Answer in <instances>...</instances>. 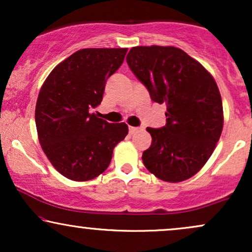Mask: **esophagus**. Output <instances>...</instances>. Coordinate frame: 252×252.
Segmentation results:
<instances>
[{
	"mask_svg": "<svg viewBox=\"0 0 252 252\" xmlns=\"http://www.w3.org/2000/svg\"><path fill=\"white\" fill-rule=\"evenodd\" d=\"M138 130H141V128H138V126H129V134H135Z\"/></svg>",
	"mask_w": 252,
	"mask_h": 252,
	"instance_id": "obj_1",
	"label": "esophagus"
}]
</instances>
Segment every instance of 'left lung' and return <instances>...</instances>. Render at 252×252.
<instances>
[{"mask_svg": "<svg viewBox=\"0 0 252 252\" xmlns=\"http://www.w3.org/2000/svg\"><path fill=\"white\" fill-rule=\"evenodd\" d=\"M130 70L153 102L166 103V126L147 128L152 144L146 168L168 182L187 180L212 155L222 130V103L213 77L176 47L138 46L126 56Z\"/></svg>", "mask_w": 252, "mask_h": 252, "instance_id": "left-lung-1", "label": "left lung"}]
</instances>
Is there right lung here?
<instances>
[{
  "instance_id": "right-lung-1",
  "label": "right lung",
  "mask_w": 252,
  "mask_h": 252,
  "mask_svg": "<svg viewBox=\"0 0 252 252\" xmlns=\"http://www.w3.org/2000/svg\"><path fill=\"white\" fill-rule=\"evenodd\" d=\"M126 51H78L51 72L40 90L35 108L40 144L54 168L70 180L88 181L102 174L115 146L128 135L126 123L111 124L91 114Z\"/></svg>"
}]
</instances>
